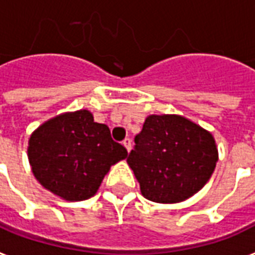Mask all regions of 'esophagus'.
<instances>
[{
  "instance_id": "obj_1",
  "label": "esophagus",
  "mask_w": 255,
  "mask_h": 255,
  "mask_svg": "<svg viewBox=\"0 0 255 255\" xmlns=\"http://www.w3.org/2000/svg\"><path fill=\"white\" fill-rule=\"evenodd\" d=\"M122 144L125 145V148L128 149V152H130V150H131V140H130V138H125Z\"/></svg>"
}]
</instances>
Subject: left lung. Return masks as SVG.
Wrapping results in <instances>:
<instances>
[{
  "label": "left lung",
  "instance_id": "8db88e82",
  "mask_svg": "<svg viewBox=\"0 0 255 255\" xmlns=\"http://www.w3.org/2000/svg\"><path fill=\"white\" fill-rule=\"evenodd\" d=\"M128 164L146 200L175 204L201 190L215 171L213 135L181 115H149Z\"/></svg>",
  "mask_w": 255,
  "mask_h": 255
}]
</instances>
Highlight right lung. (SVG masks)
Returning <instances> with one entry per match:
<instances>
[{"label": "right lung", "instance_id": "obj_1", "mask_svg": "<svg viewBox=\"0 0 255 255\" xmlns=\"http://www.w3.org/2000/svg\"><path fill=\"white\" fill-rule=\"evenodd\" d=\"M128 150L88 110L61 114L29 137L28 160L40 185L66 201H83L99 189L110 167Z\"/></svg>", "mask_w": 255, "mask_h": 255}]
</instances>
